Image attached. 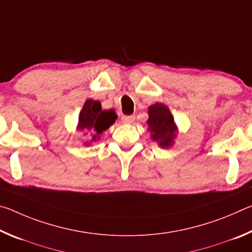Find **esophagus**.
Listing matches in <instances>:
<instances>
[{
	"mask_svg": "<svg viewBox=\"0 0 252 252\" xmlns=\"http://www.w3.org/2000/svg\"><path fill=\"white\" fill-rule=\"evenodd\" d=\"M121 120L123 123H132L135 120V117L134 116H123L121 118Z\"/></svg>",
	"mask_w": 252,
	"mask_h": 252,
	"instance_id": "obj_1",
	"label": "esophagus"
}]
</instances>
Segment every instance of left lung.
Instances as JSON below:
<instances>
[{
  "mask_svg": "<svg viewBox=\"0 0 252 252\" xmlns=\"http://www.w3.org/2000/svg\"><path fill=\"white\" fill-rule=\"evenodd\" d=\"M149 130L151 138L159 142L160 147L168 148L172 146L176 136L177 127L170 110L164 104L156 103L149 108Z\"/></svg>",
  "mask_w": 252,
  "mask_h": 252,
  "instance_id": "1",
  "label": "left lung"
}]
</instances>
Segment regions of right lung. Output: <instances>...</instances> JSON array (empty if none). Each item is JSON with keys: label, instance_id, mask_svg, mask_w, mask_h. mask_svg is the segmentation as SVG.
<instances>
[{"label": "right lung", "instance_id": "obj_1", "mask_svg": "<svg viewBox=\"0 0 252 252\" xmlns=\"http://www.w3.org/2000/svg\"><path fill=\"white\" fill-rule=\"evenodd\" d=\"M117 118L113 110H102L99 101L88 100L80 112L79 130L93 134V140H95L116 122Z\"/></svg>", "mask_w": 252, "mask_h": 252}]
</instances>
